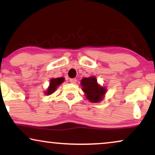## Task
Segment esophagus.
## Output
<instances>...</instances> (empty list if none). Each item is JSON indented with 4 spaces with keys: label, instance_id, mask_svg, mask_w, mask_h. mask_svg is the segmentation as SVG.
Listing matches in <instances>:
<instances>
[{
    "label": "esophagus",
    "instance_id": "1",
    "mask_svg": "<svg viewBox=\"0 0 155 155\" xmlns=\"http://www.w3.org/2000/svg\"><path fill=\"white\" fill-rule=\"evenodd\" d=\"M70 82H71V83L75 84V82H77V79H75V78H71V79H70Z\"/></svg>",
    "mask_w": 155,
    "mask_h": 155
}]
</instances>
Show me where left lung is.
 <instances>
[{
	"label": "left lung",
	"mask_w": 155,
	"mask_h": 155,
	"mask_svg": "<svg viewBox=\"0 0 155 155\" xmlns=\"http://www.w3.org/2000/svg\"><path fill=\"white\" fill-rule=\"evenodd\" d=\"M81 84L86 97L91 102L97 103L102 100L106 89L97 84V80L94 77L83 78L81 80Z\"/></svg>",
	"instance_id": "8db88e82"
}]
</instances>
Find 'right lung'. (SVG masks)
I'll list each match as a JSON object with an SVG mask.
<instances>
[{"instance_id": "add662e5", "label": "right lung", "mask_w": 155, "mask_h": 155, "mask_svg": "<svg viewBox=\"0 0 155 155\" xmlns=\"http://www.w3.org/2000/svg\"><path fill=\"white\" fill-rule=\"evenodd\" d=\"M64 81V78H52L50 80V86L48 87L47 92H46V94H51L53 92H55L56 90V87L59 84H61L62 82Z\"/></svg>"}]
</instances>
